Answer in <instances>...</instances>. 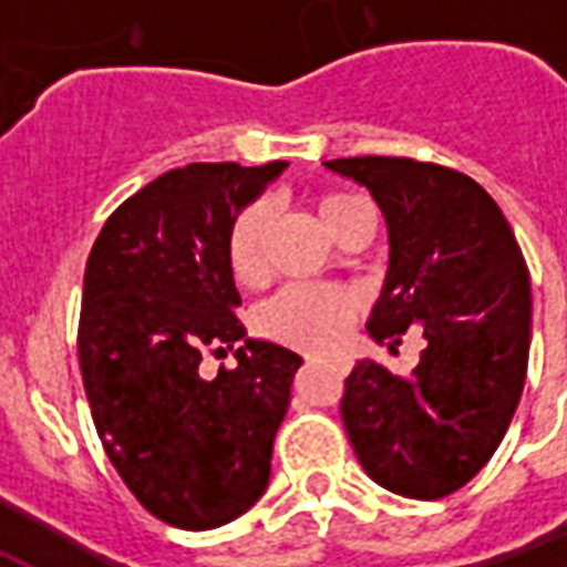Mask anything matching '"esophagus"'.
I'll return each instance as SVG.
<instances>
[{"label":"esophagus","instance_id":"esophagus-1","mask_svg":"<svg viewBox=\"0 0 567 567\" xmlns=\"http://www.w3.org/2000/svg\"><path fill=\"white\" fill-rule=\"evenodd\" d=\"M309 364H321V358H309ZM333 370H340V373H346L349 370V364L346 361H331Z\"/></svg>","mask_w":567,"mask_h":567}]
</instances>
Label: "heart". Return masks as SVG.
Returning a JSON list of instances; mask_svg holds the SVG:
<instances>
[{"label":"heart","instance_id":"b5f03b06","mask_svg":"<svg viewBox=\"0 0 567 567\" xmlns=\"http://www.w3.org/2000/svg\"><path fill=\"white\" fill-rule=\"evenodd\" d=\"M316 218L340 243L349 227L361 218H373L370 206L355 194H321L316 197ZM267 239L270 209L267 203H251L239 212L227 230L224 255L230 276L243 288H255L267 276ZM358 316V300L349 291L333 288H285L258 309V331L276 343L307 352H333Z\"/></svg>","mask_w":567,"mask_h":567}]
</instances>
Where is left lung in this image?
<instances>
[{"label":"left lung","mask_w":567,"mask_h":567,"mask_svg":"<svg viewBox=\"0 0 567 567\" xmlns=\"http://www.w3.org/2000/svg\"><path fill=\"white\" fill-rule=\"evenodd\" d=\"M328 169L370 190L389 227V272L368 333L389 349L422 328L410 377L358 361L346 434L373 483L419 501L471 483L523 398L532 285L511 224L474 178L410 157H340Z\"/></svg>","instance_id":"1"}]
</instances>
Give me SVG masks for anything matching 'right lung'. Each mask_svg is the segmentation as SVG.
<instances>
[{"label": "right lung", "instance_id": "add662e5", "mask_svg": "<svg viewBox=\"0 0 567 567\" xmlns=\"http://www.w3.org/2000/svg\"><path fill=\"white\" fill-rule=\"evenodd\" d=\"M288 163H187L124 199L91 248L79 364L109 462L148 513L187 532L230 523L270 483L272 440L303 358L246 337L227 230ZM237 355L215 381L206 351Z\"/></svg>", "mask_w": 567, "mask_h": 567}]
</instances>
